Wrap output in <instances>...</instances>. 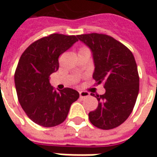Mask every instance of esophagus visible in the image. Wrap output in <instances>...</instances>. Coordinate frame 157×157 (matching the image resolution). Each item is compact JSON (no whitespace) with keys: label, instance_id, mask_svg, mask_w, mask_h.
I'll use <instances>...</instances> for the list:
<instances>
[{"label":"esophagus","instance_id":"1","mask_svg":"<svg viewBox=\"0 0 157 157\" xmlns=\"http://www.w3.org/2000/svg\"><path fill=\"white\" fill-rule=\"evenodd\" d=\"M90 96V94L88 92H85V91H80L79 92V97L81 99L86 98V97H89Z\"/></svg>","mask_w":157,"mask_h":157}]
</instances>
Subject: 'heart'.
Masks as SVG:
<instances>
[{
	"label": "heart",
	"mask_w": 157,
	"mask_h": 157,
	"mask_svg": "<svg viewBox=\"0 0 157 157\" xmlns=\"http://www.w3.org/2000/svg\"><path fill=\"white\" fill-rule=\"evenodd\" d=\"M86 50H88V49H86V48H81L80 50H79V51H86Z\"/></svg>",
	"instance_id": "b5f03b06"
}]
</instances>
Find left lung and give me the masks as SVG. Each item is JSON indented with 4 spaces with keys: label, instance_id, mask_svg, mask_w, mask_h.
Returning <instances> with one entry per match:
<instances>
[{
    "label": "left lung",
    "instance_id": "1",
    "mask_svg": "<svg viewBox=\"0 0 157 157\" xmlns=\"http://www.w3.org/2000/svg\"><path fill=\"white\" fill-rule=\"evenodd\" d=\"M90 49L94 63L93 73L96 84H103L104 94H91L98 106L89 113L94 126L112 129L121 125L134 109L140 90V78L133 53L121 42L109 35H77Z\"/></svg>",
    "mask_w": 157,
    "mask_h": 157
}]
</instances>
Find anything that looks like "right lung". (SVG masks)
Listing matches in <instances>:
<instances>
[{"mask_svg": "<svg viewBox=\"0 0 157 157\" xmlns=\"http://www.w3.org/2000/svg\"><path fill=\"white\" fill-rule=\"evenodd\" d=\"M77 41L75 35L52 34L34 41L20 57L14 74L18 101L27 116L40 126L63 123L79 97L75 90H56L50 84V75L59 68V56Z\"/></svg>", "mask_w": 157, "mask_h": 157, "instance_id": "obj_1", "label": "right lung"}]
</instances>
